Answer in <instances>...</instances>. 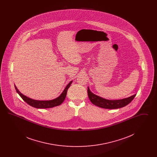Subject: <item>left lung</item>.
Wrapping results in <instances>:
<instances>
[{
    "mask_svg": "<svg viewBox=\"0 0 157 157\" xmlns=\"http://www.w3.org/2000/svg\"><path fill=\"white\" fill-rule=\"evenodd\" d=\"M88 95L91 102L95 105L105 109H118L129 104L134 98L136 95L129 97L118 100H109L99 97L93 94L88 87Z\"/></svg>",
    "mask_w": 157,
    "mask_h": 157,
    "instance_id": "left-lung-1",
    "label": "left lung"
}]
</instances>
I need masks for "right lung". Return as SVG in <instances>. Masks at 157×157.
I'll return each mask as SVG.
<instances>
[{
    "instance_id": "1",
    "label": "right lung",
    "mask_w": 157,
    "mask_h": 157,
    "mask_svg": "<svg viewBox=\"0 0 157 157\" xmlns=\"http://www.w3.org/2000/svg\"><path fill=\"white\" fill-rule=\"evenodd\" d=\"M72 82L73 81H71L67 84V86L65 87V88L63 90L62 94L58 97L53 99L52 100H49V101H39V100L33 99L22 94L16 88L15 85V88L17 93L21 96V97L22 98L23 100L31 106H33L36 108H50L56 106H59L61 104H62V102L64 101L67 96V90L70 87Z\"/></svg>"
}]
</instances>
